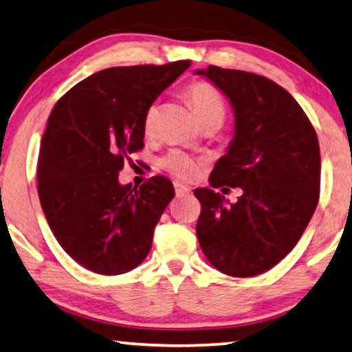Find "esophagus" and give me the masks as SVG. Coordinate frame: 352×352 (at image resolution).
Instances as JSON below:
<instances>
[{"label": "esophagus", "instance_id": "34e87169", "mask_svg": "<svg viewBox=\"0 0 352 352\" xmlns=\"http://www.w3.org/2000/svg\"><path fill=\"white\" fill-rule=\"evenodd\" d=\"M174 188H175V194H177V197L186 196V194L191 192V188L186 186V185H182V183H178V182H175V183H174Z\"/></svg>", "mask_w": 352, "mask_h": 352}]
</instances>
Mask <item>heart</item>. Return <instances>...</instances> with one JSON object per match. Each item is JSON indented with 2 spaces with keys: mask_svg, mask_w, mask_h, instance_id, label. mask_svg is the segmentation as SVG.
I'll return each instance as SVG.
<instances>
[{
  "mask_svg": "<svg viewBox=\"0 0 352 352\" xmlns=\"http://www.w3.org/2000/svg\"><path fill=\"white\" fill-rule=\"evenodd\" d=\"M186 94L189 100H191L192 108L196 111L200 122L214 116L224 117V102H222V98L219 94H217L216 89L208 85V82H192V85H189V87L186 89ZM156 116H158V108H156V104L152 103L147 106L142 120V128L146 135H152L153 133ZM160 164L161 167H164L166 170H169L170 174H174L178 178H183V180H191V178L196 177L199 174L200 167V163L197 160H194L192 156L186 155L185 152H180V150H169L166 155L161 156Z\"/></svg>",
  "mask_w": 352,
  "mask_h": 352,
  "instance_id": "heart-1",
  "label": "heart"
}]
</instances>
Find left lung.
<instances>
[{"label":"left lung","instance_id":"1","mask_svg":"<svg viewBox=\"0 0 352 352\" xmlns=\"http://www.w3.org/2000/svg\"><path fill=\"white\" fill-rule=\"evenodd\" d=\"M235 111V136L210 175L213 188H241L236 204L210 188L196 232L216 270L232 277L263 274L292 252L320 199L321 156L314 125L285 89L265 76L208 65L197 70Z\"/></svg>","mask_w":352,"mask_h":352}]
</instances>
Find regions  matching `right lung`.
Listing matches in <instances>:
<instances>
[{
  "instance_id": "1",
  "label": "right lung",
  "mask_w": 352,
  "mask_h": 352,
  "mask_svg": "<svg viewBox=\"0 0 352 352\" xmlns=\"http://www.w3.org/2000/svg\"><path fill=\"white\" fill-rule=\"evenodd\" d=\"M191 60L113 67L64 94L48 117L37 161V191L53 235L76 263L124 274L150 252L174 185L163 175L119 183L130 155L144 148V113Z\"/></svg>"
}]
</instances>
